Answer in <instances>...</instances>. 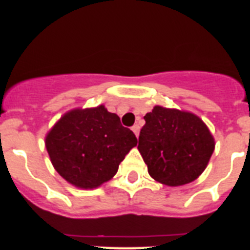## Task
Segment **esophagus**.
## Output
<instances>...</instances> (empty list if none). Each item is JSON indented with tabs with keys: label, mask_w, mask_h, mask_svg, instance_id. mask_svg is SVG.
I'll return each instance as SVG.
<instances>
[{
	"label": "esophagus",
	"mask_w": 250,
	"mask_h": 250,
	"mask_svg": "<svg viewBox=\"0 0 250 250\" xmlns=\"http://www.w3.org/2000/svg\"><path fill=\"white\" fill-rule=\"evenodd\" d=\"M131 130H132V131H134V132H135V135H136V136H139V131H140V126H139L138 124H135V125H134V126L131 127Z\"/></svg>",
	"instance_id": "34e87169"
}]
</instances>
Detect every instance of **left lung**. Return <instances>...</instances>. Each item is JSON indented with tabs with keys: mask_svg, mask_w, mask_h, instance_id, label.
<instances>
[{
	"mask_svg": "<svg viewBox=\"0 0 250 250\" xmlns=\"http://www.w3.org/2000/svg\"><path fill=\"white\" fill-rule=\"evenodd\" d=\"M138 149L150 176L169 187L194 182L207 167L214 139L194 114L155 106L144 116Z\"/></svg>",
	"mask_w": 250,
	"mask_h": 250,
	"instance_id": "left-lung-1",
	"label": "left lung"
}]
</instances>
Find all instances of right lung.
I'll return each mask as SVG.
<instances>
[{
  "label": "right lung",
  "instance_id": "obj_1",
  "mask_svg": "<svg viewBox=\"0 0 250 250\" xmlns=\"http://www.w3.org/2000/svg\"><path fill=\"white\" fill-rule=\"evenodd\" d=\"M136 144L135 134L103 105L67 112L46 136V149L57 173L83 189L110 180Z\"/></svg>",
  "mask_w": 250,
  "mask_h": 250
}]
</instances>
